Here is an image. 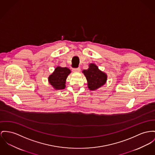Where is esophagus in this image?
<instances>
[{
    "label": "esophagus",
    "mask_w": 155,
    "mask_h": 155,
    "mask_svg": "<svg viewBox=\"0 0 155 155\" xmlns=\"http://www.w3.org/2000/svg\"><path fill=\"white\" fill-rule=\"evenodd\" d=\"M80 70H81V69L79 68L73 69V71L74 72H80Z\"/></svg>",
    "instance_id": "34e87169"
}]
</instances>
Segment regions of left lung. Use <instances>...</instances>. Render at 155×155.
<instances>
[{
  "label": "left lung",
  "mask_w": 155,
  "mask_h": 155,
  "mask_svg": "<svg viewBox=\"0 0 155 155\" xmlns=\"http://www.w3.org/2000/svg\"><path fill=\"white\" fill-rule=\"evenodd\" d=\"M89 66L88 69L83 70L82 72L87 79L89 90L95 91L106 83L107 75L100 71L98 67L93 63H91Z\"/></svg>",
  "instance_id": "obj_1"
}]
</instances>
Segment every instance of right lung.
Wrapping results in <instances>:
<instances>
[{
  "label": "right lung",
  "instance_id": "obj_1",
  "mask_svg": "<svg viewBox=\"0 0 155 155\" xmlns=\"http://www.w3.org/2000/svg\"><path fill=\"white\" fill-rule=\"evenodd\" d=\"M71 72V70L68 68L58 66L49 76V82L56 90L64 89L66 87V78Z\"/></svg>",
  "mask_w": 155,
  "mask_h": 155
}]
</instances>
